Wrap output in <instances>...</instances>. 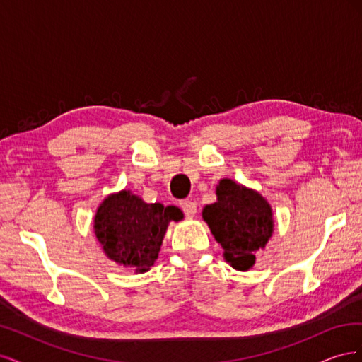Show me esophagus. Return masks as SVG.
Listing matches in <instances>:
<instances>
[{"mask_svg": "<svg viewBox=\"0 0 362 362\" xmlns=\"http://www.w3.org/2000/svg\"><path fill=\"white\" fill-rule=\"evenodd\" d=\"M180 205L182 208L184 214L187 217H193L196 214V211H198V206H196V202H193V201L185 199V201H181Z\"/></svg>", "mask_w": 362, "mask_h": 362, "instance_id": "34e87169", "label": "esophagus"}]
</instances>
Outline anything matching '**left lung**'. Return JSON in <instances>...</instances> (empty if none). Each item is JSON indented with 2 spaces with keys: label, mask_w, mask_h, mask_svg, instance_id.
I'll return each mask as SVG.
<instances>
[{
  "label": "left lung",
  "mask_w": 362,
  "mask_h": 362,
  "mask_svg": "<svg viewBox=\"0 0 362 362\" xmlns=\"http://www.w3.org/2000/svg\"><path fill=\"white\" fill-rule=\"evenodd\" d=\"M216 196L214 204L204 206L202 218L221 243L225 261L247 272L273 234L272 206L261 193L229 178L218 181Z\"/></svg>",
  "instance_id": "8db88e82"
}]
</instances>
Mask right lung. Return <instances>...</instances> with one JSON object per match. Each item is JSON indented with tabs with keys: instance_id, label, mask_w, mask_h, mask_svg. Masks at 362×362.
Instances as JSON below:
<instances>
[{
	"instance_id": "1",
	"label": "right lung",
	"mask_w": 362,
	"mask_h": 362,
	"mask_svg": "<svg viewBox=\"0 0 362 362\" xmlns=\"http://www.w3.org/2000/svg\"><path fill=\"white\" fill-rule=\"evenodd\" d=\"M182 218L178 206L146 204L131 190H120L96 208L93 233L108 259L145 273L158 258L169 223Z\"/></svg>"
}]
</instances>
